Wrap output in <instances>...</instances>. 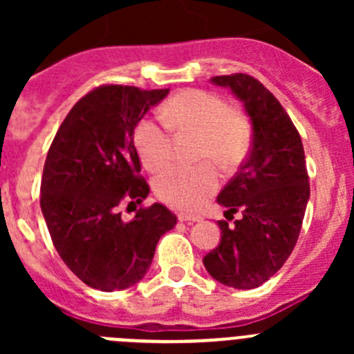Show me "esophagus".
Returning a JSON list of instances; mask_svg holds the SVG:
<instances>
[{"mask_svg": "<svg viewBox=\"0 0 354 354\" xmlns=\"http://www.w3.org/2000/svg\"><path fill=\"white\" fill-rule=\"evenodd\" d=\"M178 219H180L181 223L194 224V223H198L200 217L195 216V214H178Z\"/></svg>", "mask_w": 354, "mask_h": 354, "instance_id": "1", "label": "esophagus"}]
</instances>
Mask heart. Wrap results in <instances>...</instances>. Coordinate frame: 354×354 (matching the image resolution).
<instances>
[{
	"instance_id": "1",
	"label": "heart",
	"mask_w": 354,
	"mask_h": 354,
	"mask_svg": "<svg viewBox=\"0 0 354 354\" xmlns=\"http://www.w3.org/2000/svg\"><path fill=\"white\" fill-rule=\"evenodd\" d=\"M160 118L176 133H200V156L214 157L223 166L238 162L248 145L243 120L230 113L226 102L210 92L195 88L178 92L160 108ZM165 127L145 118L135 128V149L142 164L152 173L164 169L173 156V137ZM217 187L219 171L212 162L173 166L154 181L157 197L181 210L200 209Z\"/></svg>"
}]
</instances>
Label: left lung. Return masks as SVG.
Returning a JSON list of instances; mask_svg holds the SVG:
<instances>
[{
  "label": "left lung",
  "mask_w": 354,
  "mask_h": 354,
  "mask_svg": "<svg viewBox=\"0 0 354 354\" xmlns=\"http://www.w3.org/2000/svg\"><path fill=\"white\" fill-rule=\"evenodd\" d=\"M230 88L252 123V149L217 203L234 224L219 221L221 241L203 257L207 272L236 289L259 288L283 267L299 236L310 198L305 152L291 118L257 78L245 73L210 78Z\"/></svg>",
  "instance_id": "obj_1"
}]
</instances>
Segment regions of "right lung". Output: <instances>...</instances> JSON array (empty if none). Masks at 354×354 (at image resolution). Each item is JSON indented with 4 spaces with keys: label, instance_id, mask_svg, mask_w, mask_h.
I'll use <instances>...</instances> for the list:
<instances>
[{
    "label": "right lung",
    "instance_id": "1",
    "mask_svg": "<svg viewBox=\"0 0 354 354\" xmlns=\"http://www.w3.org/2000/svg\"><path fill=\"white\" fill-rule=\"evenodd\" d=\"M169 88L104 85L71 108L59 127L41 181V209L68 269L87 286L121 291L144 279L157 241L176 216L160 203L121 219V202L142 203L133 131ZM128 203V205H130Z\"/></svg>",
    "mask_w": 354,
    "mask_h": 354
}]
</instances>
